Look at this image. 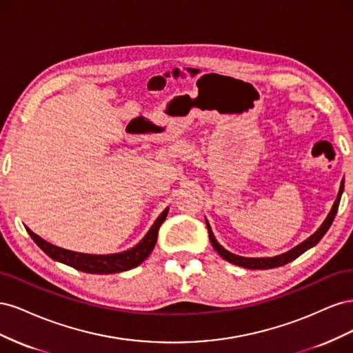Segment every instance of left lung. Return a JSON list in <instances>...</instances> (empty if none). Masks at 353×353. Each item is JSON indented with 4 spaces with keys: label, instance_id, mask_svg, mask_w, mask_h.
<instances>
[{
    "label": "left lung",
    "instance_id": "obj_1",
    "mask_svg": "<svg viewBox=\"0 0 353 353\" xmlns=\"http://www.w3.org/2000/svg\"><path fill=\"white\" fill-rule=\"evenodd\" d=\"M341 193H343V181H341V185H340V190H339V194H337V199L334 201V205H333V208H331V210H330V213L327 215L325 221L323 222V225L319 227L312 234L311 237L306 239L301 244H297L296 248H293L292 250H288V252H285L283 254H279V256H274V258H243V256L234 254V253L225 250L216 241L215 236H213V232L210 230L209 222L206 221V227H208V231H209L210 243L213 245V249H215L222 256L223 259L234 263V265H237V266H243V268H248V270H270V268H276V266H283V265H285L288 262L294 261L296 258H299V256H301L302 253H305L306 250L314 248V245L318 244V241L324 237V234L328 231V228L331 227V223H333V221H334V216H336L337 209H339V203H340Z\"/></svg>",
    "mask_w": 353,
    "mask_h": 353
}]
</instances>
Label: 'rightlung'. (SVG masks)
<instances>
[{"label":"right lung","instance_id":"1","mask_svg":"<svg viewBox=\"0 0 353 353\" xmlns=\"http://www.w3.org/2000/svg\"><path fill=\"white\" fill-rule=\"evenodd\" d=\"M169 209L166 208L160 216L156 219V222L152 225L150 231H148L144 239L134 245L132 249L121 252V253H114V254H87V253H78V252H72L57 248V245L51 244L46 241L44 239H41L37 236L35 232H32L29 228L28 232L30 234V237L34 239V241L39 245V249L44 250L51 259H54L57 262H61L65 265L72 266V268L82 271V272H88V274H114V272H123L128 270H132L135 266L143 263L148 254L152 253L154 249L156 241H157V232L160 225H162L163 221L168 216Z\"/></svg>","mask_w":353,"mask_h":353}]
</instances>
